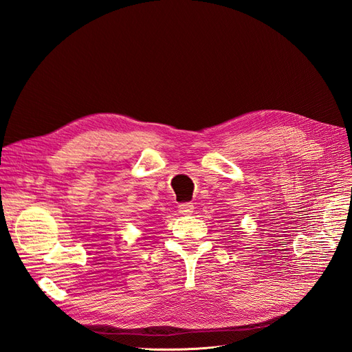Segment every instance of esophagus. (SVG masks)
Instances as JSON below:
<instances>
[{
    "mask_svg": "<svg viewBox=\"0 0 352 352\" xmlns=\"http://www.w3.org/2000/svg\"><path fill=\"white\" fill-rule=\"evenodd\" d=\"M177 208L180 214H190V212L194 211V204L192 202H182V204H179Z\"/></svg>",
    "mask_w": 352,
    "mask_h": 352,
    "instance_id": "1",
    "label": "esophagus"
}]
</instances>
